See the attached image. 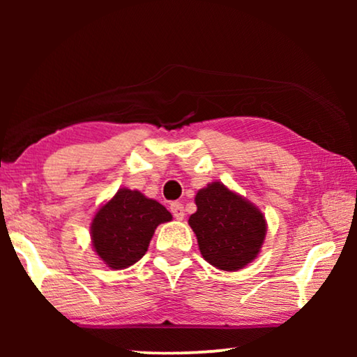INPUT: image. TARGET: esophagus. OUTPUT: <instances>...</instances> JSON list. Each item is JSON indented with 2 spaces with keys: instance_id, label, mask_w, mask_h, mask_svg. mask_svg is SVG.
I'll list each match as a JSON object with an SVG mask.
<instances>
[{
  "instance_id": "esophagus-1",
  "label": "esophagus",
  "mask_w": 357,
  "mask_h": 357,
  "mask_svg": "<svg viewBox=\"0 0 357 357\" xmlns=\"http://www.w3.org/2000/svg\"><path fill=\"white\" fill-rule=\"evenodd\" d=\"M170 211H172V214H173V217H174V219H176V220H183V219H184L185 211H184L183 203H179V202L172 203V204H170Z\"/></svg>"
}]
</instances>
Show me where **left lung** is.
Returning a JSON list of instances; mask_svg holds the SVG:
<instances>
[{"label": "left lung", "instance_id": "left-lung-1", "mask_svg": "<svg viewBox=\"0 0 357 357\" xmlns=\"http://www.w3.org/2000/svg\"><path fill=\"white\" fill-rule=\"evenodd\" d=\"M195 203L189 225L208 263L238 271L255 259L266 236V220L252 203L220 183L198 190Z\"/></svg>", "mask_w": 357, "mask_h": 357}]
</instances>
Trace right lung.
<instances>
[{
	"label": "right lung",
	"mask_w": 357,
	"mask_h": 357,
	"mask_svg": "<svg viewBox=\"0 0 357 357\" xmlns=\"http://www.w3.org/2000/svg\"><path fill=\"white\" fill-rule=\"evenodd\" d=\"M172 220V214L138 190L119 189L91 223L93 247L108 268L123 269L148 250L154 229Z\"/></svg>",
	"instance_id": "right-lung-1"
}]
</instances>
